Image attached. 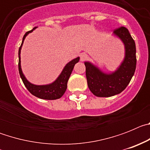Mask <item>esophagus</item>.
Listing matches in <instances>:
<instances>
[{"instance_id": "esophagus-1", "label": "esophagus", "mask_w": 150, "mask_h": 150, "mask_svg": "<svg viewBox=\"0 0 150 150\" xmlns=\"http://www.w3.org/2000/svg\"><path fill=\"white\" fill-rule=\"evenodd\" d=\"M79 57H80V61L84 62V61H86L88 59V55L86 53H85V52H83V53L80 54Z\"/></svg>"}]
</instances>
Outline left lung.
<instances>
[{"instance_id":"8db88e82","label":"left lung","mask_w":150,"mask_h":150,"mask_svg":"<svg viewBox=\"0 0 150 150\" xmlns=\"http://www.w3.org/2000/svg\"><path fill=\"white\" fill-rule=\"evenodd\" d=\"M113 34L122 40L125 49L124 60L115 72L106 74L90 62H85L88 88L95 96L110 97L121 93L135 72L137 59L134 40L123 26L115 29Z\"/></svg>"}]
</instances>
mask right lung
<instances>
[{"instance_id": "1", "label": "right lung", "mask_w": 150, "mask_h": 150, "mask_svg": "<svg viewBox=\"0 0 150 150\" xmlns=\"http://www.w3.org/2000/svg\"><path fill=\"white\" fill-rule=\"evenodd\" d=\"M35 28L36 27L34 28L32 30H29V31L25 33V34L23 37V39H22V44H21L19 50H18V71H19V74H20V76L22 78V82H23L25 86L27 88V89L33 95L38 97L39 98L45 99V100H55V99H59L65 92L66 89H67V84L69 77L71 76V73H72L75 64H76L79 62V58L77 57L76 59H74V60L67 63L65 67H64V68L63 69L62 72L59 75V77L57 78V79L55 82H53L51 84L44 85V86H37V85L31 84L30 83H29L26 79V78L25 77L24 74H22V68H21L20 52L22 44H23L24 40H25V37L29 33L32 32Z\"/></svg>"}]
</instances>
